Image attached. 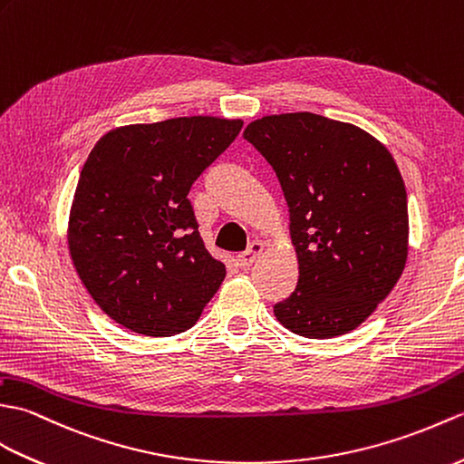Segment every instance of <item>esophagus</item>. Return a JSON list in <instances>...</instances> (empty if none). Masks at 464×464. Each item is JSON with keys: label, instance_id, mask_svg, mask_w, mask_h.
<instances>
[{"label": "esophagus", "instance_id": "1", "mask_svg": "<svg viewBox=\"0 0 464 464\" xmlns=\"http://www.w3.org/2000/svg\"><path fill=\"white\" fill-rule=\"evenodd\" d=\"M262 250H264V244L256 240V242H252L248 246V250L238 254V258H236V262H238V266L246 270V267H250L256 262V258H258V256L262 254Z\"/></svg>", "mask_w": 464, "mask_h": 464}]
</instances>
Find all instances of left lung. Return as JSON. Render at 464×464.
<instances>
[{
	"label": "left lung",
	"mask_w": 464,
	"mask_h": 464,
	"mask_svg": "<svg viewBox=\"0 0 464 464\" xmlns=\"http://www.w3.org/2000/svg\"><path fill=\"white\" fill-rule=\"evenodd\" d=\"M244 139L282 184L300 262L276 317L312 339L352 332L407 260V192L393 157L365 130L314 112L258 119Z\"/></svg>",
	"instance_id": "8db88e82"
}]
</instances>
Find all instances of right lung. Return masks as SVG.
<instances>
[{
  "instance_id": "add662e5",
  "label": "right lung",
  "mask_w": 464,
  "mask_h": 464,
  "mask_svg": "<svg viewBox=\"0 0 464 464\" xmlns=\"http://www.w3.org/2000/svg\"><path fill=\"white\" fill-rule=\"evenodd\" d=\"M242 121L180 117L107 132L91 150L69 218V250L92 300L135 334L198 322L226 276L204 248L188 192Z\"/></svg>"
}]
</instances>
